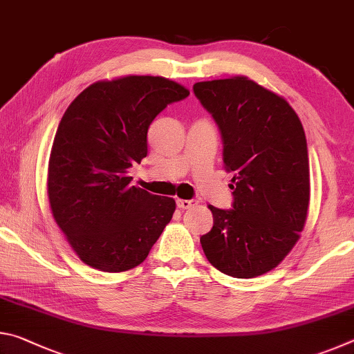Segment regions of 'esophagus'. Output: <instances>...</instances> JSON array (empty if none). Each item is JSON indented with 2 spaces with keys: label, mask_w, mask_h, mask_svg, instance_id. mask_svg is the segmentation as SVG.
<instances>
[{
  "label": "esophagus",
  "mask_w": 354,
  "mask_h": 354,
  "mask_svg": "<svg viewBox=\"0 0 354 354\" xmlns=\"http://www.w3.org/2000/svg\"><path fill=\"white\" fill-rule=\"evenodd\" d=\"M176 205H178V207H181V209H189L192 206L198 205V201H196V200H176Z\"/></svg>",
  "instance_id": "1"
}]
</instances>
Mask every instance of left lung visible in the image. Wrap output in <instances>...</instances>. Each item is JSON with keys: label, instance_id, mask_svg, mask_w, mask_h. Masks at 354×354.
<instances>
[{"label": "left lung", "instance_id": "left-lung-1", "mask_svg": "<svg viewBox=\"0 0 354 354\" xmlns=\"http://www.w3.org/2000/svg\"><path fill=\"white\" fill-rule=\"evenodd\" d=\"M217 123L232 176V209L209 206L214 226L200 242L207 261L234 278L270 272L299 239L309 206L303 124L284 98L245 76L194 84Z\"/></svg>", "mask_w": 354, "mask_h": 354}]
</instances>
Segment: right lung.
<instances>
[{
	"mask_svg": "<svg viewBox=\"0 0 354 354\" xmlns=\"http://www.w3.org/2000/svg\"><path fill=\"white\" fill-rule=\"evenodd\" d=\"M187 97V88L165 77L127 76L92 84L65 111L48 165V198L87 266L134 268L171 220L175 200L131 185L128 169L147 158L153 120Z\"/></svg>",
	"mask_w": 354,
	"mask_h": 354,
	"instance_id": "obj_1",
	"label": "right lung"
}]
</instances>
